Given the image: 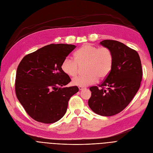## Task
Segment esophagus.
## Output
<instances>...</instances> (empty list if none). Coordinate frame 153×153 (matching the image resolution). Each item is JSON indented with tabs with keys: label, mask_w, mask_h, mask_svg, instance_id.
Here are the masks:
<instances>
[{
	"label": "esophagus",
	"mask_w": 153,
	"mask_h": 153,
	"mask_svg": "<svg viewBox=\"0 0 153 153\" xmlns=\"http://www.w3.org/2000/svg\"><path fill=\"white\" fill-rule=\"evenodd\" d=\"M84 89V87H82V86H79V89L80 91H82Z\"/></svg>",
	"instance_id": "obj_1"
}]
</instances>
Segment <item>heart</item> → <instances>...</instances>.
Returning a JSON list of instances; mask_svg holds the SVG:
<instances>
[{
  "label": "heart",
  "instance_id": "heart-1",
  "mask_svg": "<svg viewBox=\"0 0 153 153\" xmlns=\"http://www.w3.org/2000/svg\"><path fill=\"white\" fill-rule=\"evenodd\" d=\"M73 59L68 56L61 64V69L66 74L73 77L78 72L79 65L85 64L86 74L79 75L72 79V83L75 85L85 87L92 85L99 78L106 77L112 68L113 54L107 47L99 48L85 43L74 54Z\"/></svg>",
  "mask_w": 153,
  "mask_h": 153
}]
</instances>
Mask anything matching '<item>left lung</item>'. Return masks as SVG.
<instances>
[{
	"label": "left lung",
	"mask_w": 153,
	"mask_h": 153,
	"mask_svg": "<svg viewBox=\"0 0 153 153\" xmlns=\"http://www.w3.org/2000/svg\"><path fill=\"white\" fill-rule=\"evenodd\" d=\"M113 54L111 71L100 87H90L91 97L88 101L91 109L102 116H112L124 110L137 93L143 71L138 53L115 40L105 39L100 43Z\"/></svg>",
	"instance_id": "obj_1"
}]
</instances>
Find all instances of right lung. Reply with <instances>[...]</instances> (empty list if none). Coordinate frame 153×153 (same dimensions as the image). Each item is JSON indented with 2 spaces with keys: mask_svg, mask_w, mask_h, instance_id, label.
Listing matches in <instances>:
<instances>
[{
  "mask_svg": "<svg viewBox=\"0 0 153 153\" xmlns=\"http://www.w3.org/2000/svg\"><path fill=\"white\" fill-rule=\"evenodd\" d=\"M76 46L51 44L26 55L17 68L15 93L32 118L53 123L66 114L68 101L79 91L77 86L63 87L71 82L61 64Z\"/></svg>",
  "mask_w": 153,
  "mask_h": 153,
  "instance_id": "right-lung-1",
  "label": "right lung"
}]
</instances>
